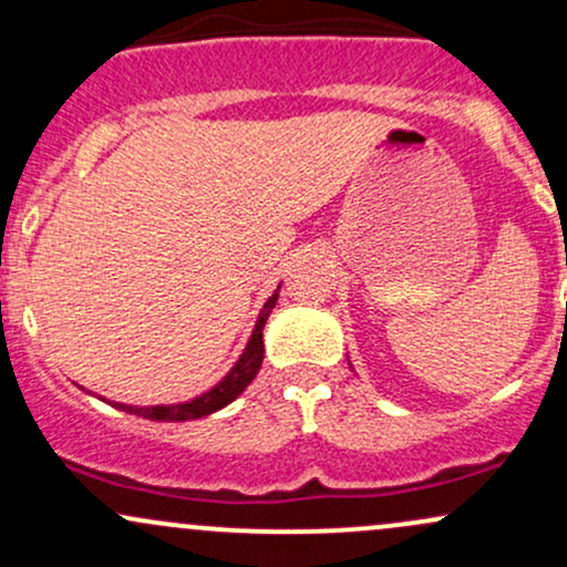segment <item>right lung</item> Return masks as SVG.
<instances>
[{"instance_id":"right-lung-1","label":"right lung","mask_w":567,"mask_h":567,"mask_svg":"<svg viewBox=\"0 0 567 567\" xmlns=\"http://www.w3.org/2000/svg\"><path fill=\"white\" fill-rule=\"evenodd\" d=\"M279 298V288L271 292L269 301L264 303L261 315H258L256 320V328H252V336L250 341H247V347L243 354H239V360L234 362V368L229 373L220 379L216 386L207 389L205 394L194 396V400L188 402H178V405H152V408H138V405H125V402H109V405L120 408V410H127V413L133 415H143V419L148 421H192V419H202V415H210L216 413V410L226 408L229 402L237 400L239 394L245 392L247 383L256 379V373L261 370V362H264V324L269 320L271 309H275ZM103 400V396H101Z\"/></svg>"}]
</instances>
